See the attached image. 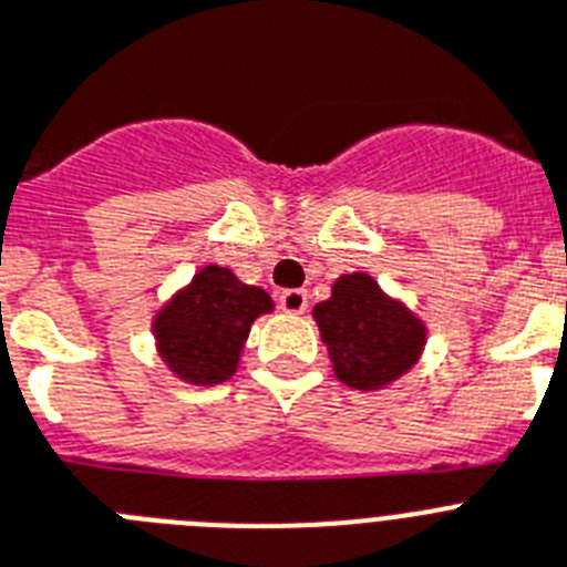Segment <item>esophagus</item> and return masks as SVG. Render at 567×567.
Masks as SVG:
<instances>
[{
	"mask_svg": "<svg viewBox=\"0 0 567 567\" xmlns=\"http://www.w3.org/2000/svg\"><path fill=\"white\" fill-rule=\"evenodd\" d=\"M279 306L288 313H306L308 308V293L302 288H291V291L279 293Z\"/></svg>",
	"mask_w": 567,
	"mask_h": 567,
	"instance_id": "1",
	"label": "esophagus"
}]
</instances>
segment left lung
Masks as SVG:
<instances>
[{
	"label": "left lung",
	"instance_id": "left-lung-1",
	"mask_svg": "<svg viewBox=\"0 0 567 567\" xmlns=\"http://www.w3.org/2000/svg\"><path fill=\"white\" fill-rule=\"evenodd\" d=\"M311 313L337 380L349 389L392 386L415 369L426 349V322L363 270L342 274L331 285V297L317 302Z\"/></svg>",
	"mask_w": 567,
	"mask_h": 567
}]
</instances>
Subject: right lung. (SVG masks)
I'll list each match as a JSON object with an SVG mask.
<instances>
[{"label": "right lung", "mask_w": 567, "mask_h": 567, "mask_svg": "<svg viewBox=\"0 0 567 567\" xmlns=\"http://www.w3.org/2000/svg\"><path fill=\"white\" fill-rule=\"evenodd\" d=\"M270 311L274 299L265 288L210 261L155 311V351L189 386H218L239 369L250 326Z\"/></svg>", "instance_id": "add662e5"}]
</instances>
